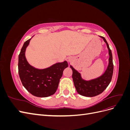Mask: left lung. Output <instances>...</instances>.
Segmentation results:
<instances>
[{
    "instance_id": "left-lung-1",
    "label": "left lung",
    "mask_w": 130,
    "mask_h": 130,
    "mask_svg": "<svg viewBox=\"0 0 130 130\" xmlns=\"http://www.w3.org/2000/svg\"><path fill=\"white\" fill-rule=\"evenodd\" d=\"M107 44L109 52V64L105 73L95 79L90 81H85L81 78L80 74L72 66L70 67L73 70L72 78L75 87L77 92L81 95L87 97L96 96L103 93L111 81L113 73V63L112 60V54L110 49L107 42L105 37L100 36Z\"/></svg>"
}]
</instances>
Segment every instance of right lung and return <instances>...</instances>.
I'll return each instance as SVG.
<instances>
[{"instance_id": "add662e5", "label": "right lung", "mask_w": 130, "mask_h": 130, "mask_svg": "<svg viewBox=\"0 0 130 130\" xmlns=\"http://www.w3.org/2000/svg\"><path fill=\"white\" fill-rule=\"evenodd\" d=\"M31 38L24 43L18 56V73L23 86L32 95L48 97L56 92L64 69L68 67L67 61L57 63L44 69L30 66L25 56L26 48Z\"/></svg>"}]
</instances>
